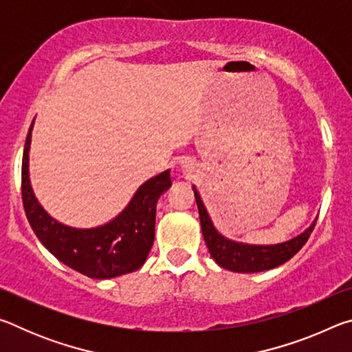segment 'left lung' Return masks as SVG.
<instances>
[{"label": "left lung", "mask_w": 352, "mask_h": 352, "mask_svg": "<svg viewBox=\"0 0 352 352\" xmlns=\"http://www.w3.org/2000/svg\"><path fill=\"white\" fill-rule=\"evenodd\" d=\"M192 189L195 201H197L201 233H204L206 247L210 250L212 259L220 267L231 272L256 273L275 269V267L284 264V262H287L300 252L314 231L315 223H317V220H315L305 233H301L300 236H296L287 242L276 243V245H248V243L234 242L226 239V237H223L214 228L210 214H208L197 189Z\"/></svg>", "instance_id": "left-lung-1"}]
</instances>
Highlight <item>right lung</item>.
I'll use <instances>...</instances> for the list:
<instances>
[{
  "label": "right lung",
  "mask_w": 352,
  "mask_h": 352,
  "mask_svg": "<svg viewBox=\"0 0 352 352\" xmlns=\"http://www.w3.org/2000/svg\"><path fill=\"white\" fill-rule=\"evenodd\" d=\"M34 121L26 136L21 164V195L26 217L40 242L65 265L88 278L109 279L138 270L155 237L160 195L170 188V172L152 177L136 190L126 210L111 222L79 230L58 223L35 199L29 182V147Z\"/></svg>",
  "instance_id": "right-lung-1"
}]
</instances>
